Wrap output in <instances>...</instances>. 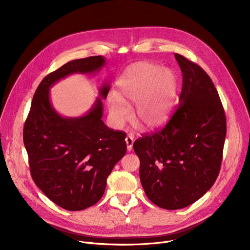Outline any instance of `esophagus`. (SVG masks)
Segmentation results:
<instances>
[{
    "instance_id": "obj_1",
    "label": "esophagus",
    "mask_w": 250,
    "mask_h": 250,
    "mask_svg": "<svg viewBox=\"0 0 250 250\" xmlns=\"http://www.w3.org/2000/svg\"><path fill=\"white\" fill-rule=\"evenodd\" d=\"M133 141H134V136H133L132 134H128V135L125 137V144H126L127 151H130V150L132 149Z\"/></svg>"
}]
</instances>
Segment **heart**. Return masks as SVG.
I'll return each mask as SVG.
<instances>
[{"label":"heart","mask_w":250,"mask_h":250,"mask_svg":"<svg viewBox=\"0 0 250 250\" xmlns=\"http://www.w3.org/2000/svg\"><path fill=\"white\" fill-rule=\"evenodd\" d=\"M178 95V79L171 70L149 62L129 67L117 87V94L108 97L110 115L117 125L129 116L127 108L135 105L132 120L145 130H155L170 120Z\"/></svg>","instance_id":"heart-1"}]
</instances>
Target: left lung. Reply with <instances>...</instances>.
<instances>
[{"instance_id": "left-lung-1", "label": "left lung", "mask_w": 250, "mask_h": 250, "mask_svg": "<svg viewBox=\"0 0 250 250\" xmlns=\"http://www.w3.org/2000/svg\"><path fill=\"white\" fill-rule=\"evenodd\" d=\"M183 75L179 105L159 131L133 144L147 198L165 209L183 208L203 197L220 173L227 120L218 91L196 63L175 53Z\"/></svg>"}]
</instances>
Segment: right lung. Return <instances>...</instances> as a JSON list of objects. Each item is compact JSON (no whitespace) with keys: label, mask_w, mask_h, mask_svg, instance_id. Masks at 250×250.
<instances>
[{"label":"right lung","mask_w":250,"mask_h":250,"mask_svg":"<svg viewBox=\"0 0 250 250\" xmlns=\"http://www.w3.org/2000/svg\"><path fill=\"white\" fill-rule=\"evenodd\" d=\"M105 64L103 56L69 61L48 74L34 93L23 127V144L34 183L57 206L81 210L104 195L106 178L126 152L125 133L102 121L103 102L110 85L100 88L91 110L78 118L60 116L49 90L71 74H95Z\"/></svg>","instance_id":"right-lung-1"}]
</instances>
